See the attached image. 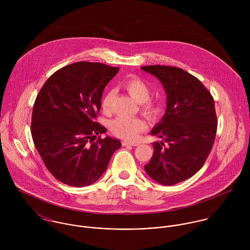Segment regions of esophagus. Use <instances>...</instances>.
Segmentation results:
<instances>
[{"label":"esophagus","mask_w":250,"mask_h":250,"mask_svg":"<svg viewBox=\"0 0 250 250\" xmlns=\"http://www.w3.org/2000/svg\"><path fill=\"white\" fill-rule=\"evenodd\" d=\"M122 145H123V146H138V145H139V143H127V142H123V143H122Z\"/></svg>","instance_id":"34e87169"}]
</instances>
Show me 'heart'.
I'll return each instance as SVG.
<instances>
[{
  "label": "heart",
  "instance_id": "b5f03b06",
  "mask_svg": "<svg viewBox=\"0 0 250 250\" xmlns=\"http://www.w3.org/2000/svg\"><path fill=\"white\" fill-rule=\"evenodd\" d=\"M123 87L127 92L141 104L142 111L145 115L155 116L159 112V106L151 101V91L149 86L138 77H131L122 83ZM113 99V92L107 91L102 100V108L105 112H109L111 108V102ZM146 125L141 118L117 117L110 122V129L115 136L126 141L136 140L140 133L145 130Z\"/></svg>",
  "mask_w": 250,
  "mask_h": 250
}]
</instances>
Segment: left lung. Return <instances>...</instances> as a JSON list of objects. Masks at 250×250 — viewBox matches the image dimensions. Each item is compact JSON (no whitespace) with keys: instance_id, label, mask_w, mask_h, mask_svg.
Segmentation results:
<instances>
[{"instance_id":"left-lung-1","label":"left lung","mask_w":250,"mask_h":250,"mask_svg":"<svg viewBox=\"0 0 250 250\" xmlns=\"http://www.w3.org/2000/svg\"><path fill=\"white\" fill-rule=\"evenodd\" d=\"M155 76L167 93V109L151 131L163 141L153 144V157L144 166L148 176L172 186L193 176L214 144L217 121L210 91L194 76L173 66L141 67Z\"/></svg>"}]
</instances>
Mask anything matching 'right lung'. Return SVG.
Returning a JSON list of instances; mask_svg holds the SVG:
<instances>
[{
	"label": "right lung",
	"instance_id": "add662e5",
	"mask_svg": "<svg viewBox=\"0 0 250 250\" xmlns=\"http://www.w3.org/2000/svg\"><path fill=\"white\" fill-rule=\"evenodd\" d=\"M119 71L99 62H80L55 72L33 108L32 137L50 173L72 187L89 186L106 171L118 140L97 136L107 129L94 121L107 83Z\"/></svg>",
	"mask_w": 250,
	"mask_h": 250
}]
</instances>
